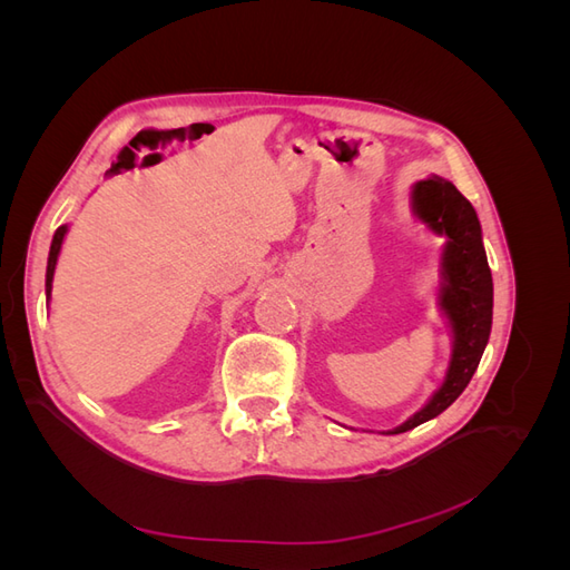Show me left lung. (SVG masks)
<instances>
[{"label":"left lung","instance_id":"1","mask_svg":"<svg viewBox=\"0 0 570 570\" xmlns=\"http://www.w3.org/2000/svg\"><path fill=\"white\" fill-rule=\"evenodd\" d=\"M411 199L416 216L438 235H446L440 306L450 318L454 344L450 368H446L440 390L430 396L421 411L390 430L387 435L406 433V430L440 416L471 383L492 331V273L485 247H482L480 220L471 202L442 178H428L413 185Z\"/></svg>","mask_w":570,"mask_h":570}]
</instances>
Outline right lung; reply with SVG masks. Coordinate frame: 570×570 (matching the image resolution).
I'll list each match as a JSON object with an SVG mask.
<instances>
[{
  "label": "right lung",
  "mask_w": 570,
  "mask_h": 570,
  "mask_svg": "<svg viewBox=\"0 0 570 570\" xmlns=\"http://www.w3.org/2000/svg\"><path fill=\"white\" fill-rule=\"evenodd\" d=\"M66 230H68V226L57 228L55 239H51V247H49V258H47V283H45V287H47V299H49V295H51V278H55L57 258H59V252H61V243H63V237H66Z\"/></svg>",
  "instance_id": "1"
}]
</instances>
